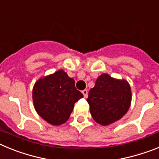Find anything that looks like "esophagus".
<instances>
[{
    "label": "esophagus",
    "mask_w": 159,
    "mask_h": 159,
    "mask_svg": "<svg viewBox=\"0 0 159 159\" xmlns=\"http://www.w3.org/2000/svg\"><path fill=\"white\" fill-rule=\"evenodd\" d=\"M82 93L83 95H84V98H87L88 97V90H84V91H82Z\"/></svg>",
    "instance_id": "34e87169"
}]
</instances>
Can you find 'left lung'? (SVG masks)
<instances>
[{
  "label": "left lung",
  "mask_w": 159,
  "mask_h": 159,
  "mask_svg": "<svg viewBox=\"0 0 159 159\" xmlns=\"http://www.w3.org/2000/svg\"><path fill=\"white\" fill-rule=\"evenodd\" d=\"M131 98L130 86L126 80L113 78L104 73L97 78L87 101L94 120L102 126H108L127 113Z\"/></svg>",
  "instance_id": "left-lung-1"
}]
</instances>
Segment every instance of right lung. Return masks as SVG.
I'll return each instance as SVG.
<instances>
[{
    "label": "right lung",
    "mask_w": 159,
    "mask_h": 159,
    "mask_svg": "<svg viewBox=\"0 0 159 159\" xmlns=\"http://www.w3.org/2000/svg\"><path fill=\"white\" fill-rule=\"evenodd\" d=\"M83 97L75 88V80L62 69L40 77L32 89L35 110L42 119L54 126L67 121L75 102Z\"/></svg>",
    "instance_id": "right-lung-1"
}]
</instances>
